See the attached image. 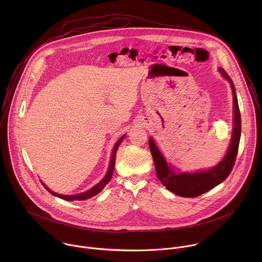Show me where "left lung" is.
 <instances>
[{"mask_svg": "<svg viewBox=\"0 0 262 262\" xmlns=\"http://www.w3.org/2000/svg\"><path fill=\"white\" fill-rule=\"evenodd\" d=\"M220 72L224 78H226L229 81L231 85L234 103V126L232 132L231 144L225 158L222 160L220 164L207 171H199L195 173H176L171 167L168 166L167 162L156 146L154 140L149 139V148H150L154 158L155 167L159 179L169 191L181 197H198L214 188V186H216L228 177L233 169L236 160L242 133V118L239 113V106L237 102L235 87L232 80L223 68H220Z\"/></svg>", "mask_w": 262, "mask_h": 262, "instance_id": "obj_1", "label": "left lung"}]
</instances>
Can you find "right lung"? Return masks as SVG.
I'll return each instance as SVG.
<instances>
[{
  "label": "right lung",
  "instance_id": "add662e5",
  "mask_svg": "<svg viewBox=\"0 0 262 262\" xmlns=\"http://www.w3.org/2000/svg\"><path fill=\"white\" fill-rule=\"evenodd\" d=\"M123 138H124V136L116 143V145H115V147H114V149H113V154H112V158H111V163H110L108 170H107L105 176L103 177V179H102L99 183H97L96 185H94L93 188L90 189L89 191H87V192H85V193H82V194H78V195H61V194H58V193H55V192L51 191L47 185H45L43 182H41L42 185L45 186V188H46L52 195H54V196H56V197H59V198H61V199H64V200H66V201H74V200H80V201H82V200H87V199H89V198H91V197L97 195L99 192H101V190L108 183V181H110L111 178H112V175H113V171H114V167H115V161H116V152H117V149H118V147H119L121 141L123 140Z\"/></svg>",
  "mask_w": 262,
  "mask_h": 262
}]
</instances>
